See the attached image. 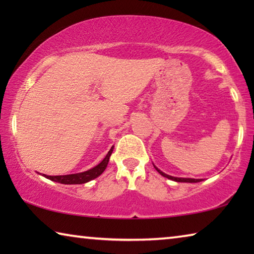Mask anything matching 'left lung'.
Listing matches in <instances>:
<instances>
[{
  "label": "left lung",
  "instance_id": "obj_1",
  "mask_svg": "<svg viewBox=\"0 0 254 254\" xmlns=\"http://www.w3.org/2000/svg\"><path fill=\"white\" fill-rule=\"evenodd\" d=\"M154 168H156V170L158 171L159 174H160L161 176H163V177L168 178L170 180H174V182H177V183H199L201 182L203 179H194V178H182V177H174V176H170V175H167L163 173V171H161L160 169H158L156 166L153 165Z\"/></svg>",
  "mask_w": 254,
  "mask_h": 254
}]
</instances>
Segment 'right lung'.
Returning <instances> with one entry per match:
<instances>
[{"label":"right lung","instance_id":"add662e5","mask_svg":"<svg viewBox=\"0 0 254 254\" xmlns=\"http://www.w3.org/2000/svg\"><path fill=\"white\" fill-rule=\"evenodd\" d=\"M114 147L110 149V151L107 152L105 158L98 163L97 166L93 167L92 169H88L87 171H84V173H78V174H71V175H63V176H48V175H42L47 179L53 180V182L59 183V184H65V185H79V184H85L91 182V180L97 178L98 176H101L104 170L106 169L107 163L110 161V157L112 152H113Z\"/></svg>","mask_w":254,"mask_h":254}]
</instances>
